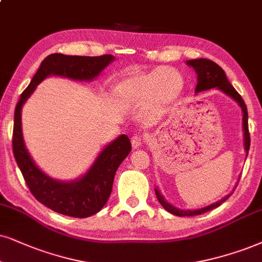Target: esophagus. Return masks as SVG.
<instances>
[{"mask_svg":"<svg viewBox=\"0 0 262 262\" xmlns=\"http://www.w3.org/2000/svg\"><path fill=\"white\" fill-rule=\"evenodd\" d=\"M144 135L142 134H135L133 138H132V146H133L134 148H138L140 147L142 144H144Z\"/></svg>","mask_w":262,"mask_h":262,"instance_id":"1","label":"esophagus"}]
</instances>
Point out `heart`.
<instances>
[{
    "label": "heart",
    "instance_id": "b5f03b06",
    "mask_svg": "<svg viewBox=\"0 0 262 262\" xmlns=\"http://www.w3.org/2000/svg\"><path fill=\"white\" fill-rule=\"evenodd\" d=\"M183 79L178 71L171 69H157L147 74L138 75L121 84V91L138 100L152 99L163 104L170 101L180 92Z\"/></svg>",
    "mask_w": 262,
    "mask_h": 262
}]
</instances>
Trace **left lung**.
<instances>
[{
    "label": "left lung",
    "mask_w": 262,
    "mask_h": 262,
    "mask_svg": "<svg viewBox=\"0 0 262 262\" xmlns=\"http://www.w3.org/2000/svg\"><path fill=\"white\" fill-rule=\"evenodd\" d=\"M186 64L191 68L194 69L197 74V87H196V93L202 92V91H208V89L211 88H217L220 89L221 92H224L225 94L228 95L230 98H232L234 101L238 102L242 108V112H243V130H244V148H246L247 155L248 151H249L250 147V134L249 129H248V111L247 106L244 104L243 99L238 92L232 87V84L228 82V79L225 75V71L220 68L216 62L209 60V59H193V60H187ZM156 196H157V200L160 202L162 207L164 208L165 210L169 211V213L177 215V216H193V215H200L203 213H207L214 208L219 207L221 203H224L225 201L227 200L228 197L232 194L231 192L230 194L225 196L223 200H219L215 203L207 205V207L201 208V209H193V210H186V209H179V208L174 207L170 203H168L167 201L164 200V197L162 196L161 192L158 188H155Z\"/></svg>",
    "instance_id": "8db88e82"
}]
</instances>
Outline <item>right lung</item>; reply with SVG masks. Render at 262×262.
<instances>
[{
    "label": "right lung",
    "instance_id": "1",
    "mask_svg": "<svg viewBox=\"0 0 262 262\" xmlns=\"http://www.w3.org/2000/svg\"><path fill=\"white\" fill-rule=\"evenodd\" d=\"M115 60L110 54L79 57L54 53L41 62L28 88L21 93L14 112L13 154L29 190L39 203L72 217H88L106 204L112 191L115 174L132 150L130 140L122 134L104 147L87 173L72 181L55 180L39 169L26 150L21 130V108L36 87L51 75L75 81H92Z\"/></svg>",
    "mask_w": 262,
    "mask_h": 262
}]
</instances>
